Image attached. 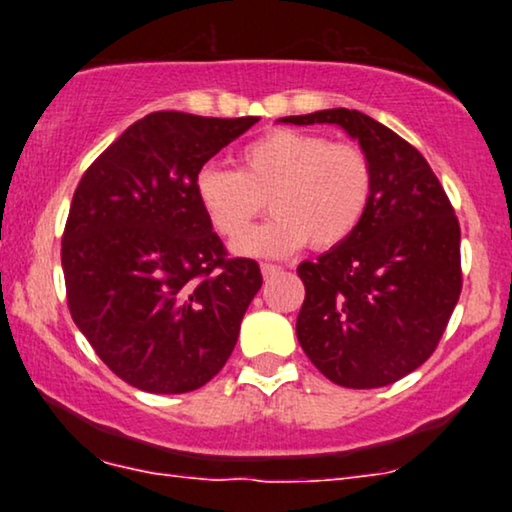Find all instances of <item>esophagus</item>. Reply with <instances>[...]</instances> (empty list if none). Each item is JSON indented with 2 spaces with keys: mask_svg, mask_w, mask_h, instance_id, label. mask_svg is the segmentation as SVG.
<instances>
[{
  "mask_svg": "<svg viewBox=\"0 0 512 512\" xmlns=\"http://www.w3.org/2000/svg\"><path fill=\"white\" fill-rule=\"evenodd\" d=\"M261 272H263V277L268 279V277H275L277 272H282V265H275V263H261Z\"/></svg>",
  "mask_w": 512,
  "mask_h": 512,
  "instance_id": "34e87169",
  "label": "esophagus"
}]
</instances>
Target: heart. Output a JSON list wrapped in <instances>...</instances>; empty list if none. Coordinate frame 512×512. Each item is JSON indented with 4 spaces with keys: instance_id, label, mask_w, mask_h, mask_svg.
<instances>
[{
    "instance_id": "obj_1",
    "label": "heart",
    "mask_w": 512,
    "mask_h": 512,
    "mask_svg": "<svg viewBox=\"0 0 512 512\" xmlns=\"http://www.w3.org/2000/svg\"><path fill=\"white\" fill-rule=\"evenodd\" d=\"M240 170L216 163L195 174V193L212 228L237 240L269 200L276 214L235 244L247 256H289L307 242L328 251L361 226L375 191L373 160L359 144L291 128L242 146Z\"/></svg>"
}]
</instances>
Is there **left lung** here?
Instances as JSON below:
<instances>
[{"label": "left lung", "instance_id": "8db88e82", "mask_svg": "<svg viewBox=\"0 0 512 512\" xmlns=\"http://www.w3.org/2000/svg\"><path fill=\"white\" fill-rule=\"evenodd\" d=\"M335 123L373 160L375 191L345 244L298 265L296 333L321 375L347 389L387 387L436 352L461 293V230L415 146L356 109L286 116Z\"/></svg>", "mask_w": 512, "mask_h": 512}]
</instances>
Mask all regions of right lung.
I'll list each match as a JSON object with an SVG mask.
<instances>
[{"mask_svg": "<svg viewBox=\"0 0 512 512\" xmlns=\"http://www.w3.org/2000/svg\"><path fill=\"white\" fill-rule=\"evenodd\" d=\"M256 121L153 111L76 186L60 251L67 307L95 354L132 387L186 394L233 354L263 277L256 261L228 256L195 174Z\"/></svg>", "mask_w": 512, "mask_h": 512, "instance_id": "add662e5", "label": "right lung"}]
</instances>
